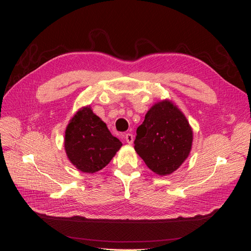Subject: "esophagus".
Wrapping results in <instances>:
<instances>
[{
    "instance_id": "obj_1",
    "label": "esophagus",
    "mask_w": 251,
    "mask_h": 251,
    "mask_svg": "<svg viewBox=\"0 0 251 251\" xmlns=\"http://www.w3.org/2000/svg\"><path fill=\"white\" fill-rule=\"evenodd\" d=\"M126 141L128 144H132L133 141H134V136H133V134H130V133L126 134Z\"/></svg>"
}]
</instances>
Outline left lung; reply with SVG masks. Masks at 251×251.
<instances>
[{
    "instance_id": "obj_1",
    "label": "left lung",
    "mask_w": 251,
    "mask_h": 251,
    "mask_svg": "<svg viewBox=\"0 0 251 251\" xmlns=\"http://www.w3.org/2000/svg\"><path fill=\"white\" fill-rule=\"evenodd\" d=\"M136 134L135 151L148 168L160 176L176 171L192 149V127L182 112L168 100L150 109Z\"/></svg>"
}]
</instances>
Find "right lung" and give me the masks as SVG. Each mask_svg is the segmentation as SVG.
I'll use <instances>...</instances> for the list:
<instances>
[{
	"label": "right lung",
	"instance_id": "obj_1",
	"mask_svg": "<svg viewBox=\"0 0 251 251\" xmlns=\"http://www.w3.org/2000/svg\"><path fill=\"white\" fill-rule=\"evenodd\" d=\"M123 143L111 134L103 121L90 107L79 110L68 125L65 150L73 165L88 174L109 164Z\"/></svg>",
	"mask_w": 251,
	"mask_h": 251
}]
</instances>
